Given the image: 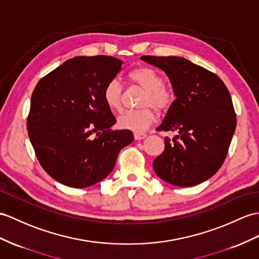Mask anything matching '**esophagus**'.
Here are the masks:
<instances>
[{
    "instance_id": "1",
    "label": "esophagus",
    "mask_w": 259,
    "mask_h": 259,
    "mask_svg": "<svg viewBox=\"0 0 259 259\" xmlns=\"http://www.w3.org/2000/svg\"><path fill=\"white\" fill-rule=\"evenodd\" d=\"M147 135L145 133H134V138L136 141H142L144 138H146Z\"/></svg>"
}]
</instances>
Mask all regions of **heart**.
I'll use <instances>...</instances> for the list:
<instances>
[{
  "label": "heart",
  "instance_id": "1",
  "mask_svg": "<svg viewBox=\"0 0 259 259\" xmlns=\"http://www.w3.org/2000/svg\"><path fill=\"white\" fill-rule=\"evenodd\" d=\"M130 80L144 90L140 106L142 109L126 111L117 118L119 128L138 133L147 130L155 122V110L165 112L175 102L176 94L171 88L163 84V77L159 71L150 67H138L128 74ZM103 100L108 108L119 111L123 105V84L114 78L106 83L103 90Z\"/></svg>",
  "mask_w": 259,
  "mask_h": 259
}]
</instances>
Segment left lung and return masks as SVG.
<instances>
[{
	"label": "left lung",
	"mask_w": 259,
	"mask_h": 259,
	"mask_svg": "<svg viewBox=\"0 0 259 259\" xmlns=\"http://www.w3.org/2000/svg\"><path fill=\"white\" fill-rule=\"evenodd\" d=\"M159 67L176 94L157 131L176 132L165 137V150L154 160L159 178L177 187L197 186L223 165L236 127L231 94L215 73L181 57L143 56Z\"/></svg>",
	"instance_id": "left-lung-1"
}]
</instances>
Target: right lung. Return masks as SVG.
Masks as SVG:
<instances>
[{"instance_id": "1", "label": "right lung", "mask_w": 259, "mask_h": 259, "mask_svg": "<svg viewBox=\"0 0 259 259\" xmlns=\"http://www.w3.org/2000/svg\"><path fill=\"white\" fill-rule=\"evenodd\" d=\"M111 56L74 57L42 77L31 94L27 131L44 170L60 184L87 188L103 180L134 136L113 131L116 119L103 100L121 71Z\"/></svg>"}]
</instances>
